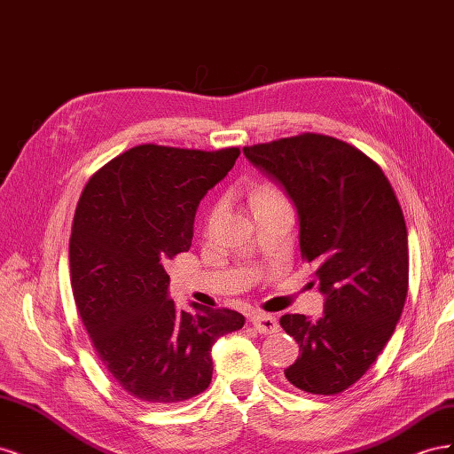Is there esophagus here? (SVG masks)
I'll list each match as a JSON object with an SVG mask.
<instances>
[{
    "label": "esophagus",
    "instance_id": "obj_1",
    "mask_svg": "<svg viewBox=\"0 0 454 454\" xmlns=\"http://www.w3.org/2000/svg\"><path fill=\"white\" fill-rule=\"evenodd\" d=\"M252 324H254V327L257 329L259 333L270 335V333H277L278 332V320L274 318V316H270V314H263V312L254 314L252 316Z\"/></svg>",
    "mask_w": 454,
    "mask_h": 454
}]
</instances>
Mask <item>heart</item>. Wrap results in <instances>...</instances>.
<instances>
[{
    "label": "heart",
    "mask_w": 454,
    "mask_h": 454,
    "mask_svg": "<svg viewBox=\"0 0 454 454\" xmlns=\"http://www.w3.org/2000/svg\"><path fill=\"white\" fill-rule=\"evenodd\" d=\"M280 199H284V197L277 187L261 185L250 195V204H252V208H257V206H261V204L274 202V200H280Z\"/></svg>",
    "instance_id": "1"
}]
</instances>
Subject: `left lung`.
I'll return each instance as SVG.
<instances>
[{
  "label": "left lung",
  "mask_w": 454,
  "mask_h": 454,
  "mask_svg": "<svg viewBox=\"0 0 454 454\" xmlns=\"http://www.w3.org/2000/svg\"><path fill=\"white\" fill-rule=\"evenodd\" d=\"M292 199L301 254L316 267L324 314H284L299 345L284 369L295 388L333 395L360 380L387 347L409 284L407 227L394 189L360 149L324 134L244 147Z\"/></svg>",
  "instance_id": "obj_1"
}]
</instances>
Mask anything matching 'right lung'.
Listing matches in <instances>:
<instances>
[{
  "label": "right lung",
  "instance_id": "add662e5",
  "mask_svg": "<svg viewBox=\"0 0 454 454\" xmlns=\"http://www.w3.org/2000/svg\"><path fill=\"white\" fill-rule=\"evenodd\" d=\"M239 155V147L138 145L96 172L79 199L70 239L75 305L102 364L140 402L170 405L204 392L214 342L244 325L237 310H177L164 270L191 248L200 200Z\"/></svg>",
  "mask_w": 454,
  "mask_h": 454
}]
</instances>
